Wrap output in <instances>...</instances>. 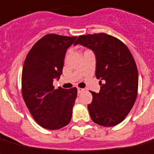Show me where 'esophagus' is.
<instances>
[{
  "instance_id": "esophagus-1",
  "label": "esophagus",
  "mask_w": 154,
  "mask_h": 154,
  "mask_svg": "<svg viewBox=\"0 0 154 154\" xmlns=\"http://www.w3.org/2000/svg\"><path fill=\"white\" fill-rule=\"evenodd\" d=\"M78 93L79 94H80V93H82L83 91H84V89H82V88H78Z\"/></svg>"
}]
</instances>
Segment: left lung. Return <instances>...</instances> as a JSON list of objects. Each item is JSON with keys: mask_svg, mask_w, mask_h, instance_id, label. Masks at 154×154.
<instances>
[{"mask_svg": "<svg viewBox=\"0 0 154 154\" xmlns=\"http://www.w3.org/2000/svg\"><path fill=\"white\" fill-rule=\"evenodd\" d=\"M77 44L94 52L95 75L100 79V91H91L93 100L87 105L91 119L100 126H116L137 98L138 73L132 54L122 41L105 33L79 35Z\"/></svg>", "mask_w": 154, "mask_h": 154, "instance_id": "left-lung-1", "label": "left lung"}]
</instances>
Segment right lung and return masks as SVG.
I'll list each match as a JSON object with an SVG mask.
<instances>
[{"label":"right lung","mask_w":154,"mask_h":154,"mask_svg":"<svg viewBox=\"0 0 154 154\" xmlns=\"http://www.w3.org/2000/svg\"><path fill=\"white\" fill-rule=\"evenodd\" d=\"M76 36L48 34L38 40L24 61L22 95L32 116L40 126L59 130L69 124L77 89L53 87L62 75L67 50Z\"/></svg>","instance_id":"obj_1"}]
</instances>
